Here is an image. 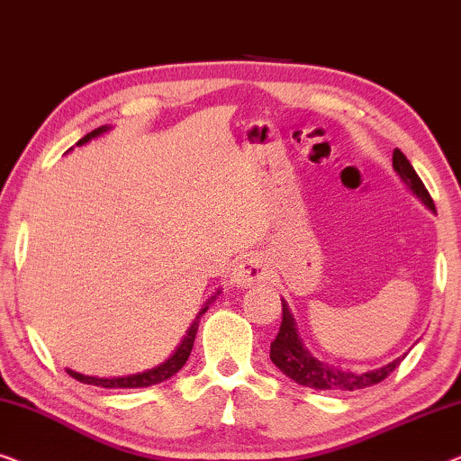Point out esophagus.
<instances>
[{
  "instance_id": "esophagus-1",
  "label": "esophagus",
  "mask_w": 461,
  "mask_h": 461,
  "mask_svg": "<svg viewBox=\"0 0 461 461\" xmlns=\"http://www.w3.org/2000/svg\"><path fill=\"white\" fill-rule=\"evenodd\" d=\"M231 277L238 286L249 288V286H255V284H258V282H263L265 277H267V267H265L261 257L250 255V257L242 258L240 263H236Z\"/></svg>"
}]
</instances>
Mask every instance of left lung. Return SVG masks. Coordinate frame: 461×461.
I'll return each mask as SVG.
<instances>
[{
    "label": "left lung",
    "mask_w": 461,
    "mask_h": 461,
    "mask_svg": "<svg viewBox=\"0 0 461 461\" xmlns=\"http://www.w3.org/2000/svg\"><path fill=\"white\" fill-rule=\"evenodd\" d=\"M393 168L397 171L401 181L410 187L413 196L422 200V204L434 212L430 194L424 187L422 179L418 177L416 168L411 167V163L399 148L393 152ZM269 357L280 372L286 374L288 378H293L301 386L315 388V391H357V388L378 384L386 375H391L393 369L405 359V355L382 367L367 369V372H348V369H340L336 366H330V363H323L313 357L309 353V348L303 345L301 336H298L296 321L288 309V303L282 298V326L276 340L271 342Z\"/></svg>",
    "instance_id": "8db88e82"
}]
</instances>
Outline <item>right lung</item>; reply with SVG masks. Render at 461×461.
I'll use <instances>...</instances> for the list:
<instances>
[{"mask_svg":"<svg viewBox=\"0 0 461 461\" xmlns=\"http://www.w3.org/2000/svg\"><path fill=\"white\" fill-rule=\"evenodd\" d=\"M110 125H102L98 129H94L92 133H87L86 138H81L77 141V146H83L87 144V141H92L95 138H100L106 131H110ZM73 150V148H70ZM221 294V290H217L215 294H212L209 301L203 304V309L198 311V315L194 317L192 326L187 328V332L181 342L177 345V348L168 355V357L158 363V366H154L150 369H144V372H138V374H129V375H113V378H98V375H86V374H79L75 372V369H67V372L73 375L75 380L83 382V384H94V386H102V388H146V386H152V384H160V382H165L168 378H173L175 374L179 372L181 367L185 366L187 357H190L192 353V347H194V340H196V332H198V323H200V317L206 313V309H209V304L215 301V298Z\"/></svg>","mask_w":461,"mask_h":461,"instance_id":"right-lung-1","label":"right lung"}]
</instances>
